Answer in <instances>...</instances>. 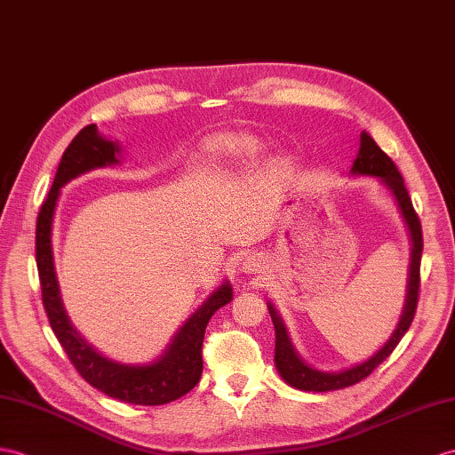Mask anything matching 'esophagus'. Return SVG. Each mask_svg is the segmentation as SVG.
Masks as SVG:
<instances>
[{"mask_svg": "<svg viewBox=\"0 0 455 455\" xmlns=\"http://www.w3.org/2000/svg\"><path fill=\"white\" fill-rule=\"evenodd\" d=\"M262 270V260L257 257H247L243 260V272H249V274H257Z\"/></svg>", "mask_w": 455, "mask_h": 455, "instance_id": "esophagus-1", "label": "esophagus"}]
</instances>
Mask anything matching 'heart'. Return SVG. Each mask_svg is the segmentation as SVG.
Instances as JSON below:
<instances>
[{
	"label": "heart",
	"instance_id": "1",
	"mask_svg": "<svg viewBox=\"0 0 455 455\" xmlns=\"http://www.w3.org/2000/svg\"><path fill=\"white\" fill-rule=\"evenodd\" d=\"M206 158L216 165H252L262 154V144L251 135H218L204 144Z\"/></svg>",
	"mask_w": 455,
	"mask_h": 455
}]
</instances>
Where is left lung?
<instances>
[{
	"instance_id": "1",
	"label": "left lung",
	"mask_w": 455,
	"mask_h": 455,
	"mask_svg": "<svg viewBox=\"0 0 455 455\" xmlns=\"http://www.w3.org/2000/svg\"><path fill=\"white\" fill-rule=\"evenodd\" d=\"M351 173L355 175H372L379 177V180L392 191L395 196L397 206H400L402 214L405 218V224L409 228V235H411V264H409V282H407V297H405V307L403 315L400 318V324L395 326L394 334L390 336L384 346L374 353L371 359H367L355 367L339 371V372H323L313 367H308L307 363L301 361L293 349L290 336H287V330L282 323V318L275 313V308L268 305V311L272 316V323L275 328V367H278L282 379L297 387V390L305 392H331V390H341V387H347L361 382L363 379L379 367L386 357H390V353L395 349L397 343L405 336V331L411 326L415 313H417V303H419V287H420V254H423V229H420V220L415 212L411 196H409L403 177L397 172L394 160L387 156V154L374 142V139L369 135L367 131L361 132V147L355 162H353Z\"/></svg>"
}]
</instances>
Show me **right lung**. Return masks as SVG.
Returning a JSON list of instances; mask_svg holds the SVG:
<instances>
[{
  "instance_id": "obj_1",
  "label": "right lung",
  "mask_w": 455,
  "mask_h": 455,
  "mask_svg": "<svg viewBox=\"0 0 455 455\" xmlns=\"http://www.w3.org/2000/svg\"><path fill=\"white\" fill-rule=\"evenodd\" d=\"M119 144L98 135L96 125H86L65 148L48 198L36 220V266L42 303L50 326L69 361L83 379L96 390L132 405H164L191 392L203 374V339L208 320L231 301V285L221 283L203 307L177 331L164 355L150 364H124L109 361L76 334L61 303L52 257V221L60 189L81 173L119 164Z\"/></svg>"
}]
</instances>
